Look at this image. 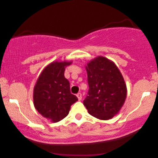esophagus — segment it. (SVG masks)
<instances>
[{
  "label": "esophagus",
  "instance_id": "esophagus-1",
  "mask_svg": "<svg viewBox=\"0 0 158 158\" xmlns=\"http://www.w3.org/2000/svg\"><path fill=\"white\" fill-rule=\"evenodd\" d=\"M76 96H77V98L79 100H81V99H82V94H81L80 93H77V94H76Z\"/></svg>",
  "mask_w": 158,
  "mask_h": 158
}]
</instances>
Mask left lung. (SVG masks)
Masks as SVG:
<instances>
[{
  "mask_svg": "<svg viewBox=\"0 0 158 158\" xmlns=\"http://www.w3.org/2000/svg\"><path fill=\"white\" fill-rule=\"evenodd\" d=\"M88 96L83 104L89 113L102 120L112 119L123 106L127 98V85L115 63L98 56L85 66Z\"/></svg>",
  "mask_w": 158,
  "mask_h": 158,
  "instance_id": "1",
  "label": "left lung"
}]
</instances>
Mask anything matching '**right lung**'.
<instances>
[{"label":"right lung","instance_id":"right-lung-1","mask_svg":"<svg viewBox=\"0 0 158 158\" xmlns=\"http://www.w3.org/2000/svg\"><path fill=\"white\" fill-rule=\"evenodd\" d=\"M72 62H56L47 65L34 87V106L42 116L59 122L69 113L71 106L78 100L70 92L69 82L64 76L65 67Z\"/></svg>","mask_w":158,"mask_h":158}]
</instances>
